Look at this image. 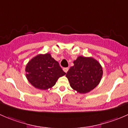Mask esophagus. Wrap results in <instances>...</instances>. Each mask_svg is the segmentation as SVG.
<instances>
[{"instance_id":"obj_1","label":"esophagus","mask_w":128,"mask_h":128,"mask_svg":"<svg viewBox=\"0 0 128 128\" xmlns=\"http://www.w3.org/2000/svg\"><path fill=\"white\" fill-rule=\"evenodd\" d=\"M68 70H69V68H63V70H64V71L66 73H67V72H68Z\"/></svg>"}]
</instances>
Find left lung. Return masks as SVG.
<instances>
[{
  "instance_id": "1",
  "label": "left lung",
  "mask_w": 128,
  "mask_h": 128,
  "mask_svg": "<svg viewBox=\"0 0 128 128\" xmlns=\"http://www.w3.org/2000/svg\"><path fill=\"white\" fill-rule=\"evenodd\" d=\"M67 72L70 87L80 94L88 93L100 83L103 70L100 63L93 58L78 56Z\"/></svg>"
}]
</instances>
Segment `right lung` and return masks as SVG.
I'll return each mask as SVG.
<instances>
[{
	"label": "right lung",
	"instance_id": "1",
	"mask_svg": "<svg viewBox=\"0 0 128 128\" xmlns=\"http://www.w3.org/2000/svg\"><path fill=\"white\" fill-rule=\"evenodd\" d=\"M26 77L30 83L35 88L47 90L56 84L64 72L59 62L51 54H38L32 58L26 66Z\"/></svg>",
	"mask_w": 128,
	"mask_h": 128
}]
</instances>
